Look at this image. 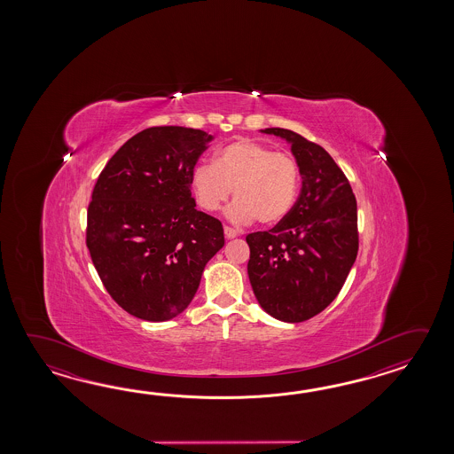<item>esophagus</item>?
Here are the masks:
<instances>
[{"instance_id":"34e87169","label":"esophagus","mask_w":454,"mask_h":454,"mask_svg":"<svg viewBox=\"0 0 454 454\" xmlns=\"http://www.w3.org/2000/svg\"><path fill=\"white\" fill-rule=\"evenodd\" d=\"M223 235H225V239L227 240H231V239H235V237H239L240 233L239 231H235V229H231V227H223Z\"/></svg>"}]
</instances>
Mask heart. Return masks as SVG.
Instances as JSON below:
<instances>
[{"label": "heart", "mask_w": 454, "mask_h": 454, "mask_svg": "<svg viewBox=\"0 0 454 454\" xmlns=\"http://www.w3.org/2000/svg\"><path fill=\"white\" fill-rule=\"evenodd\" d=\"M196 203L214 213L231 198L229 219L247 223L258 219L264 225L289 215L300 188L297 160L287 153H274L270 145L241 137L221 147L214 164L196 165L190 176Z\"/></svg>", "instance_id": "heart-1"}]
</instances>
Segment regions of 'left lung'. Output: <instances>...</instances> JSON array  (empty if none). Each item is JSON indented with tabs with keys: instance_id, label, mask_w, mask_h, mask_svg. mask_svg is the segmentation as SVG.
<instances>
[{
	"instance_id": "1",
	"label": "left lung",
	"mask_w": 454,
	"mask_h": 454,
	"mask_svg": "<svg viewBox=\"0 0 454 454\" xmlns=\"http://www.w3.org/2000/svg\"><path fill=\"white\" fill-rule=\"evenodd\" d=\"M261 133L289 143L301 192L284 221L247 237L248 278L268 315L301 323L338 297L356 262L357 201L346 175L321 145L284 128Z\"/></svg>"
}]
</instances>
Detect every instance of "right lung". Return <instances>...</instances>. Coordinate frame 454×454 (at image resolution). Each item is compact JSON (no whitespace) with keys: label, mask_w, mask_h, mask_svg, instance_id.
<instances>
[{"label":"right lung","mask_w":454,"mask_h":454,"mask_svg":"<svg viewBox=\"0 0 454 454\" xmlns=\"http://www.w3.org/2000/svg\"><path fill=\"white\" fill-rule=\"evenodd\" d=\"M213 136L153 126L133 136L97 178L87 248L106 292L129 315L168 321L192 303L223 223L196 209L190 176Z\"/></svg>","instance_id":"add662e5"}]
</instances>
